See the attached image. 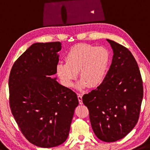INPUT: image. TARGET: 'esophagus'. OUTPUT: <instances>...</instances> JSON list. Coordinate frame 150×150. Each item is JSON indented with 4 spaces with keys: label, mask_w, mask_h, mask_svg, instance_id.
Wrapping results in <instances>:
<instances>
[{
    "label": "esophagus",
    "mask_w": 150,
    "mask_h": 150,
    "mask_svg": "<svg viewBox=\"0 0 150 150\" xmlns=\"http://www.w3.org/2000/svg\"><path fill=\"white\" fill-rule=\"evenodd\" d=\"M77 97H78V100H79V104H81H81H83V101H82V96L81 94H78V96H77Z\"/></svg>",
    "instance_id": "obj_1"
}]
</instances>
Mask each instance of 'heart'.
Wrapping results in <instances>:
<instances>
[{"instance_id":"heart-1","label":"heart","mask_w":150,"mask_h":150,"mask_svg":"<svg viewBox=\"0 0 150 150\" xmlns=\"http://www.w3.org/2000/svg\"><path fill=\"white\" fill-rule=\"evenodd\" d=\"M65 64L59 63L56 73L64 86L71 87L79 72L81 78L77 87L83 89L87 85L96 87L104 79L109 63L108 50L87 43H79L71 47L65 57Z\"/></svg>"}]
</instances>
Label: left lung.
Segmentation results:
<instances>
[{
	"instance_id": "8db88e82",
	"label": "left lung",
	"mask_w": 150,
	"mask_h": 150,
	"mask_svg": "<svg viewBox=\"0 0 150 150\" xmlns=\"http://www.w3.org/2000/svg\"><path fill=\"white\" fill-rule=\"evenodd\" d=\"M113 49L112 63L97 89L83 96L92 129L99 139L113 142L127 135L136 125L144 89L139 67L126 47L107 39Z\"/></svg>"
}]
</instances>
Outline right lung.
<instances>
[{
    "label": "right lung",
    "mask_w": 150,
    "mask_h": 150,
    "mask_svg": "<svg viewBox=\"0 0 150 150\" xmlns=\"http://www.w3.org/2000/svg\"><path fill=\"white\" fill-rule=\"evenodd\" d=\"M61 49L60 42L33 44L13 64L9 75L12 113L26 138L41 148L65 142L79 104L75 93L53 78Z\"/></svg>",
    "instance_id": "obj_1"
}]
</instances>
